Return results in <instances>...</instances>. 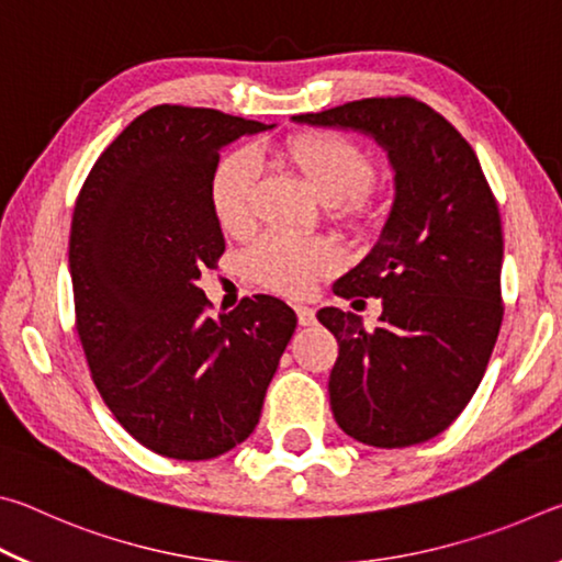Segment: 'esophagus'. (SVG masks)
Listing matches in <instances>:
<instances>
[{"instance_id": "1", "label": "esophagus", "mask_w": 562, "mask_h": 562, "mask_svg": "<svg viewBox=\"0 0 562 562\" xmlns=\"http://www.w3.org/2000/svg\"><path fill=\"white\" fill-rule=\"evenodd\" d=\"M297 319H300L302 327H312L317 322L315 310L307 307V304H297Z\"/></svg>"}]
</instances>
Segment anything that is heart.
Returning a JSON list of instances; mask_svg holds the SVG:
<instances>
[{
  "label": "heart",
  "mask_w": 562,
  "mask_h": 562,
  "mask_svg": "<svg viewBox=\"0 0 562 562\" xmlns=\"http://www.w3.org/2000/svg\"><path fill=\"white\" fill-rule=\"evenodd\" d=\"M278 158L307 180L322 203L349 225L374 215L369 180L374 164L355 140L337 133H300L280 144ZM260 180V160L252 150H233L217 160L211 178V207L225 235L240 237L252 227V201ZM339 265V250L322 237L268 233L245 252V270L262 288L282 294H304L312 282Z\"/></svg>",
  "instance_id": "obj_1"
}]
</instances>
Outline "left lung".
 I'll return each instance as SVG.
<instances>
[{
    "label": "left lung",
    "instance_id": "8db88e82",
    "mask_svg": "<svg viewBox=\"0 0 562 562\" xmlns=\"http://www.w3.org/2000/svg\"><path fill=\"white\" fill-rule=\"evenodd\" d=\"M292 121L372 136L394 168V203L372 250L335 282L339 297H382L379 327L325 307L337 337L329 404L339 429L402 449L449 429L498 339L503 231L479 158L426 103L361 99Z\"/></svg>",
    "mask_w": 562,
    "mask_h": 562
}]
</instances>
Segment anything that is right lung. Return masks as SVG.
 Returning a JSON list of instances; mask_svg holds the SVG:
<instances>
[{"instance_id": "right-lung-1", "label": "right lung", "mask_w": 562, "mask_h": 562, "mask_svg": "<svg viewBox=\"0 0 562 562\" xmlns=\"http://www.w3.org/2000/svg\"><path fill=\"white\" fill-rule=\"evenodd\" d=\"M268 128L154 106L103 150L76 198L69 272L91 379L123 429L168 459H215L255 431L297 327L270 294L211 317L198 288L225 250L211 207L221 150Z\"/></svg>"}]
</instances>
